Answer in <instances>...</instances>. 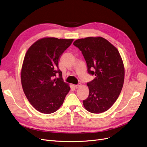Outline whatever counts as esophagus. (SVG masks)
I'll return each mask as SVG.
<instances>
[{"label":"esophagus","mask_w":147,"mask_h":147,"mask_svg":"<svg viewBox=\"0 0 147 147\" xmlns=\"http://www.w3.org/2000/svg\"><path fill=\"white\" fill-rule=\"evenodd\" d=\"M80 86H81V84H76V85H75V86H74L75 88H76V89H78V88H79Z\"/></svg>","instance_id":"1"}]
</instances>
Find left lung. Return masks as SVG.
Masks as SVG:
<instances>
[{
  "label": "left lung",
  "instance_id": "obj_1",
  "mask_svg": "<svg viewBox=\"0 0 147 147\" xmlns=\"http://www.w3.org/2000/svg\"><path fill=\"white\" fill-rule=\"evenodd\" d=\"M73 45L85 59L89 74L95 78L87 83L88 98L83 101L85 109L92 113H101L116 101L125 79V68L117 49L101 37L80 38Z\"/></svg>",
  "mask_w": 147,
  "mask_h": 147
}]
</instances>
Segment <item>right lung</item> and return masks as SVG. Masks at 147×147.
<instances>
[{"instance_id":"obj_1","label":"right lung","mask_w":147,"mask_h":147,"mask_svg":"<svg viewBox=\"0 0 147 147\" xmlns=\"http://www.w3.org/2000/svg\"><path fill=\"white\" fill-rule=\"evenodd\" d=\"M73 41V38L44 37L34 42L26 53L21 71V84L29 102L38 111L55 112L70 90L63 80L58 62Z\"/></svg>"}]
</instances>
